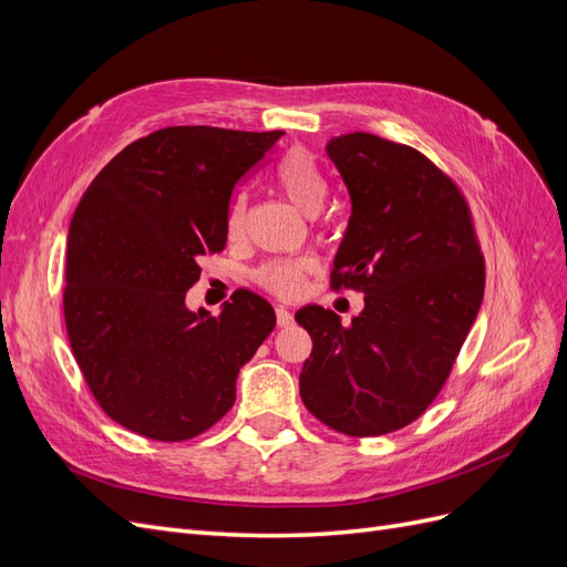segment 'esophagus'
Instances as JSON below:
<instances>
[{"instance_id": "34e87169", "label": "esophagus", "mask_w": 567, "mask_h": 567, "mask_svg": "<svg viewBox=\"0 0 567 567\" xmlns=\"http://www.w3.org/2000/svg\"><path fill=\"white\" fill-rule=\"evenodd\" d=\"M277 323L281 326V329H286V326L293 323V315H290L286 307H281V305L277 307Z\"/></svg>"}]
</instances>
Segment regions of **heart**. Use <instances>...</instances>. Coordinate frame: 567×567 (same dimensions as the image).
Wrapping results in <instances>:
<instances>
[{"label": "heart", "mask_w": 567, "mask_h": 567, "mask_svg": "<svg viewBox=\"0 0 567 567\" xmlns=\"http://www.w3.org/2000/svg\"><path fill=\"white\" fill-rule=\"evenodd\" d=\"M277 179L281 192L286 198L296 205V208L305 215H317L326 198H329V179H326L323 169L319 163L305 151H296L286 156L277 169ZM244 215H246V203L244 198H238L231 210H229V231L238 234L244 225ZM317 269V262L312 257H298V260H281V262H271L265 265L260 271H257V281H260L271 293H277L281 298H293L298 296L305 277Z\"/></svg>", "instance_id": "1"}]
</instances>
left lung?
<instances>
[{
	"label": "left lung",
	"mask_w": 567,
	"mask_h": 567,
	"mask_svg": "<svg viewBox=\"0 0 567 567\" xmlns=\"http://www.w3.org/2000/svg\"><path fill=\"white\" fill-rule=\"evenodd\" d=\"M326 153L350 194L333 286L364 293L350 326L319 305L296 312L312 336L300 398L338 433L373 437L437 398L480 312L485 262L456 184L416 148L352 132Z\"/></svg>",
	"instance_id": "left-lung-1"
}]
</instances>
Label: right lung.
<instances>
[{
  "instance_id": "1",
  "label": "right lung",
  "mask_w": 567,
  "mask_h": 567,
  "mask_svg": "<svg viewBox=\"0 0 567 567\" xmlns=\"http://www.w3.org/2000/svg\"><path fill=\"white\" fill-rule=\"evenodd\" d=\"M284 132L165 127L125 146L68 227L63 312L90 390L127 431L182 442L236 400L238 371L277 326L238 290L219 317L188 310L198 260L227 244L234 186Z\"/></svg>"
}]
</instances>
